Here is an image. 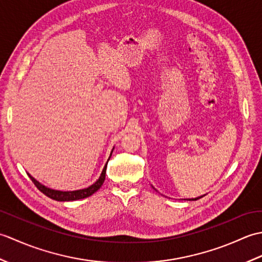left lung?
Segmentation results:
<instances>
[{
  "label": "left lung",
  "instance_id": "8db88e82",
  "mask_svg": "<svg viewBox=\"0 0 262 262\" xmlns=\"http://www.w3.org/2000/svg\"><path fill=\"white\" fill-rule=\"evenodd\" d=\"M203 196H200V197H197V198H191V199H189V200H197V199H199V198H202Z\"/></svg>",
  "mask_w": 262,
  "mask_h": 262
}]
</instances>
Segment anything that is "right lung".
<instances>
[{"label": "right lung", "mask_w": 262, "mask_h": 262, "mask_svg": "<svg viewBox=\"0 0 262 262\" xmlns=\"http://www.w3.org/2000/svg\"><path fill=\"white\" fill-rule=\"evenodd\" d=\"M111 153H113V151H111ZM110 157H111V154H110ZM107 164H108V162L105 163L104 168L101 172V176L99 177V179L96 182H94L93 185H91L90 187H88V188L80 189V190H74V191L54 190V189L47 188L46 186L41 185L40 182L37 181L35 178L31 177L29 173H28V176H29L31 181L35 183V186L39 189V190H40L43 194H46L47 197L52 198L54 200H57V202H72V200H79V199L86 198V197L91 196V194H93L94 192L99 190L100 187L102 186V183L104 182V179H105V170H107Z\"/></svg>", "instance_id": "right-lung-1"}]
</instances>
